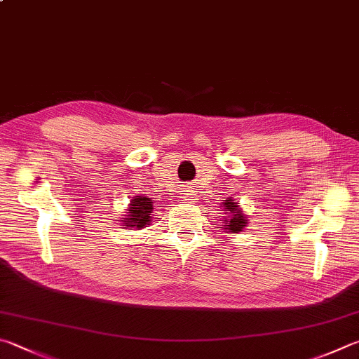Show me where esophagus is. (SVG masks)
Wrapping results in <instances>:
<instances>
[{
  "label": "esophagus",
  "mask_w": 359,
  "mask_h": 359,
  "mask_svg": "<svg viewBox=\"0 0 359 359\" xmlns=\"http://www.w3.org/2000/svg\"><path fill=\"white\" fill-rule=\"evenodd\" d=\"M196 194H194L193 190H188V188H185V190H182L180 193V201H185V202H196Z\"/></svg>",
  "instance_id": "34e87169"
}]
</instances>
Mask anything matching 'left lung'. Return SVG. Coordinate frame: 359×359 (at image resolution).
I'll use <instances>...</instances> for the list:
<instances>
[{
	"label": "left lung",
	"mask_w": 359,
	"mask_h": 359,
	"mask_svg": "<svg viewBox=\"0 0 359 359\" xmlns=\"http://www.w3.org/2000/svg\"><path fill=\"white\" fill-rule=\"evenodd\" d=\"M221 207L224 208V212L227 215V218H224L223 221V229L229 233H238L242 232L246 224L250 223L246 218V213H243V208L238 205V202H233L231 198H227Z\"/></svg>",
	"instance_id": "obj_1"
}]
</instances>
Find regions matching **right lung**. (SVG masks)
Wrapping results in <instances>:
<instances>
[{"mask_svg":"<svg viewBox=\"0 0 359 359\" xmlns=\"http://www.w3.org/2000/svg\"><path fill=\"white\" fill-rule=\"evenodd\" d=\"M152 210H154V199L149 196H135L130 201L127 207V212L121 218V224L123 229L128 231H140L142 227H147L151 224L152 219Z\"/></svg>","mask_w":359,"mask_h":359,"instance_id":"right-lung-1","label":"right lung"}]
</instances>
